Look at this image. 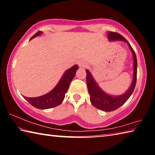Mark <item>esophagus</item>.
I'll return each mask as SVG.
<instances>
[{
    "mask_svg": "<svg viewBox=\"0 0 155 155\" xmlns=\"http://www.w3.org/2000/svg\"><path fill=\"white\" fill-rule=\"evenodd\" d=\"M77 64L80 68H85L86 65H87L86 63L84 61H83V60H79V61H78Z\"/></svg>",
    "mask_w": 155,
    "mask_h": 155,
    "instance_id": "esophagus-1",
    "label": "esophagus"
}]
</instances>
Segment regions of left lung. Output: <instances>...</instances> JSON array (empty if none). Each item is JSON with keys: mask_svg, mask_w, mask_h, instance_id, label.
Listing matches in <instances>:
<instances>
[{"mask_svg": "<svg viewBox=\"0 0 155 155\" xmlns=\"http://www.w3.org/2000/svg\"><path fill=\"white\" fill-rule=\"evenodd\" d=\"M109 40H122L128 44L130 49L132 51L133 55V79L131 85L128 90L125 94L119 96H112L105 92L100 88L97 85L96 81L93 79V77L89 70H86L87 76H86V81L88 89V92L90 96V101L97 109H99L104 111H112L116 110L121 107L126 101L130 98L136 85L137 81V61L134 50L131 47L130 44L122 35L118 33L109 32L107 33Z\"/></svg>", "mask_w": 155, "mask_h": 155, "instance_id": "obj_1", "label": "left lung"}]
</instances>
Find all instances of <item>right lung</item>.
Listing matches in <instances>:
<instances>
[{"instance_id":"obj_1","label":"right lung","mask_w":155,"mask_h":155,"mask_svg":"<svg viewBox=\"0 0 155 155\" xmlns=\"http://www.w3.org/2000/svg\"><path fill=\"white\" fill-rule=\"evenodd\" d=\"M41 33V31L37 32L31 38L30 40L35 38L36 36L40 35ZM78 69V66L77 65H74V66L68 69L64 73L61 79L60 80L56 87L45 95L36 97V98H28V97L25 96H24V98L31 105L40 109H50L59 105L64 101L65 94L67 92L70 84L74 78L76 72Z\"/></svg>"}]
</instances>
